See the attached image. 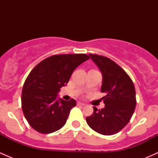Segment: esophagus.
<instances>
[{
    "label": "esophagus",
    "mask_w": 158,
    "mask_h": 158,
    "mask_svg": "<svg viewBox=\"0 0 158 158\" xmlns=\"http://www.w3.org/2000/svg\"><path fill=\"white\" fill-rule=\"evenodd\" d=\"M77 105L78 106H85V104H84V103H82V102H77Z\"/></svg>",
    "instance_id": "1"
}]
</instances>
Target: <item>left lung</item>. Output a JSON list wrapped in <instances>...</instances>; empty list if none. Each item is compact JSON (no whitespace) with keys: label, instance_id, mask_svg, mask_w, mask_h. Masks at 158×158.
Masks as SVG:
<instances>
[{"label":"left lung","instance_id":"obj_1","mask_svg":"<svg viewBox=\"0 0 158 158\" xmlns=\"http://www.w3.org/2000/svg\"><path fill=\"white\" fill-rule=\"evenodd\" d=\"M102 75L101 92L105 107L86 117L92 129L103 135L118 133L128 124L136 107V92L131 78L122 68L105 56L89 54Z\"/></svg>","mask_w":158,"mask_h":158}]
</instances>
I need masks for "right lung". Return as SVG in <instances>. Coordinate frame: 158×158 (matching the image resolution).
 Returning <instances> with one entry per match:
<instances>
[{"mask_svg": "<svg viewBox=\"0 0 158 158\" xmlns=\"http://www.w3.org/2000/svg\"><path fill=\"white\" fill-rule=\"evenodd\" d=\"M90 58L85 54H63L47 58L32 69L22 89L21 106L25 118L40 133L58 131L66 123L76 100L58 97L79 65Z\"/></svg>", "mask_w": 158, "mask_h": 158, "instance_id": "add662e5", "label": "right lung"}]
</instances>
